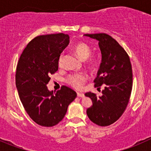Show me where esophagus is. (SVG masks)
Wrapping results in <instances>:
<instances>
[{
    "instance_id": "1",
    "label": "esophagus",
    "mask_w": 151,
    "mask_h": 151,
    "mask_svg": "<svg viewBox=\"0 0 151 151\" xmlns=\"http://www.w3.org/2000/svg\"><path fill=\"white\" fill-rule=\"evenodd\" d=\"M77 96L80 97V98H83L85 96V95L83 93H77Z\"/></svg>"
}]
</instances>
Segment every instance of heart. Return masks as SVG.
Returning <instances> with one entry per match:
<instances>
[{
    "instance_id": "obj_1",
    "label": "heart",
    "mask_w": 151,
    "mask_h": 151,
    "mask_svg": "<svg viewBox=\"0 0 151 151\" xmlns=\"http://www.w3.org/2000/svg\"><path fill=\"white\" fill-rule=\"evenodd\" d=\"M75 52L78 55L79 57L83 60H85L88 58L91 54V48L88 44L85 42H79L74 47ZM63 60H64V53H61L60 55L58 60V64L59 67H62L63 65ZM88 66L90 68H95L99 64V59L97 58H91L88 59ZM87 77L86 75L83 73H76V74H71L68 76L66 79L68 84L71 85L75 89H80L83 86L84 83L86 82Z\"/></svg>"
}]
</instances>
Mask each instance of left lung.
<instances>
[{
  "label": "left lung",
  "instance_id": "left-lung-1",
  "mask_svg": "<svg viewBox=\"0 0 151 151\" xmlns=\"http://www.w3.org/2000/svg\"><path fill=\"white\" fill-rule=\"evenodd\" d=\"M99 41L101 63L94 80L95 87L104 85L102 96L88 92L93 105L87 115L93 123L107 126L118 121L129 104L132 90L133 75L130 58L126 50L115 39L106 33L85 34Z\"/></svg>",
  "mask_w": 151,
  "mask_h": 151
}]
</instances>
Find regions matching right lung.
I'll return each instance as SVG.
<instances>
[{
	"label": "right lung",
	"mask_w": 151,
	"mask_h": 151,
	"mask_svg": "<svg viewBox=\"0 0 151 151\" xmlns=\"http://www.w3.org/2000/svg\"><path fill=\"white\" fill-rule=\"evenodd\" d=\"M68 43V35L62 33L36 36L24 49L17 63L15 81L19 99L30 118L40 126L57 125L77 97L75 91L65 85L56 92L47 87Z\"/></svg>",
	"instance_id": "add662e5"
}]
</instances>
